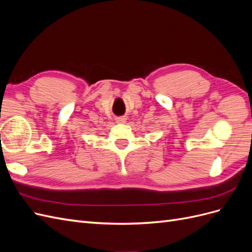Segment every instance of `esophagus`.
I'll return each instance as SVG.
<instances>
[{
    "label": "esophagus",
    "instance_id": "1",
    "mask_svg": "<svg viewBox=\"0 0 252 252\" xmlns=\"http://www.w3.org/2000/svg\"><path fill=\"white\" fill-rule=\"evenodd\" d=\"M116 121H117V123H120V124H122V123H125V122H126V118H125L124 116H122V117H118V118L116 119Z\"/></svg>",
    "mask_w": 252,
    "mask_h": 252
}]
</instances>
